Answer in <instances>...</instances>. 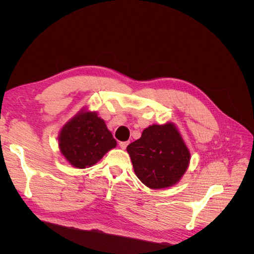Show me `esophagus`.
I'll use <instances>...</instances> for the list:
<instances>
[{"label":"esophagus","instance_id":"obj_1","mask_svg":"<svg viewBox=\"0 0 254 254\" xmlns=\"http://www.w3.org/2000/svg\"><path fill=\"white\" fill-rule=\"evenodd\" d=\"M127 145H128V142H120V147L122 149H125L127 147Z\"/></svg>","mask_w":254,"mask_h":254}]
</instances>
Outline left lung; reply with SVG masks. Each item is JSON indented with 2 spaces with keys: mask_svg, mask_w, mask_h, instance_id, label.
<instances>
[{
  "mask_svg": "<svg viewBox=\"0 0 254 254\" xmlns=\"http://www.w3.org/2000/svg\"><path fill=\"white\" fill-rule=\"evenodd\" d=\"M127 151L136 177L152 190L178 182L190 157L179 131L171 123L144 129L140 139L127 146Z\"/></svg>",
  "mask_w": 254,
  "mask_h": 254,
  "instance_id": "obj_1",
  "label": "left lung"
}]
</instances>
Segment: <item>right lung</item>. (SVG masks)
Here are the masks:
<instances>
[{
  "instance_id": "right-lung-1",
  "label": "right lung",
  "mask_w": 254,
  "mask_h": 254,
  "mask_svg": "<svg viewBox=\"0 0 254 254\" xmlns=\"http://www.w3.org/2000/svg\"><path fill=\"white\" fill-rule=\"evenodd\" d=\"M115 146L117 141L95 112L76 115L66 123L59 134L61 153L77 168L94 165Z\"/></svg>"
}]
</instances>
